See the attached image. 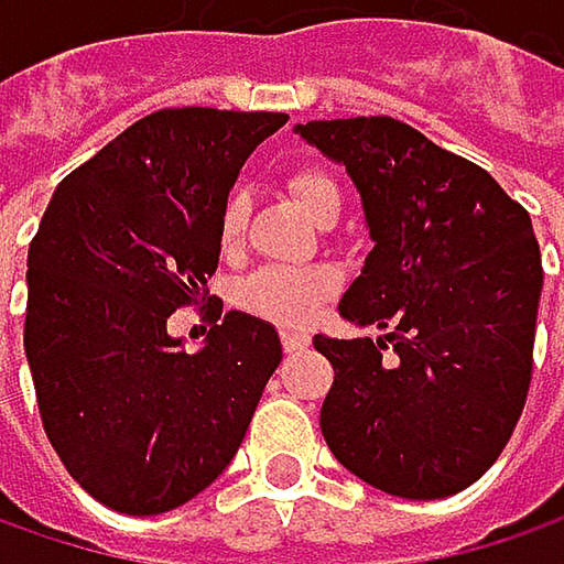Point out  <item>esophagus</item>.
I'll return each instance as SVG.
<instances>
[{
    "label": "esophagus",
    "mask_w": 564,
    "mask_h": 564,
    "mask_svg": "<svg viewBox=\"0 0 564 564\" xmlns=\"http://www.w3.org/2000/svg\"><path fill=\"white\" fill-rule=\"evenodd\" d=\"M281 343L286 352H296V349H303L310 343V333L306 329H283Z\"/></svg>",
    "instance_id": "1"
}]
</instances>
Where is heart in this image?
<instances>
[{
    "mask_svg": "<svg viewBox=\"0 0 564 564\" xmlns=\"http://www.w3.org/2000/svg\"><path fill=\"white\" fill-rule=\"evenodd\" d=\"M290 195L319 221H333L343 208V188L336 175L323 166H293L286 172ZM248 221L245 195H228L218 215V241L221 248H235ZM339 274L333 268H261L238 283V306L251 316L281 323V326H306L319 303L336 293Z\"/></svg>",
    "mask_w": 564,
    "mask_h": 564,
    "instance_id": "heart-1",
    "label": "heart"
}]
</instances>
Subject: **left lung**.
<instances>
[{
	"instance_id": "left-lung-1",
	"label": "left lung",
	"mask_w": 564,
	"mask_h": 564,
	"mask_svg": "<svg viewBox=\"0 0 564 564\" xmlns=\"http://www.w3.org/2000/svg\"><path fill=\"white\" fill-rule=\"evenodd\" d=\"M296 130L349 170L376 241L339 313L389 329L313 336L336 372L323 437L392 497L460 494L503 454L532 382L542 258L529 212L490 172L394 117Z\"/></svg>"
}]
</instances>
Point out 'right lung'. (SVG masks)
Returning <instances> with one entry per match:
<instances>
[{
	"label": "right lung",
	"mask_w": 564,
	"mask_h": 564,
	"mask_svg": "<svg viewBox=\"0 0 564 564\" xmlns=\"http://www.w3.org/2000/svg\"><path fill=\"white\" fill-rule=\"evenodd\" d=\"M271 110L166 107L64 175L29 245L25 356L45 434L104 507L156 516L198 497L238 454L281 366V336L208 293L218 215ZM205 299L209 306L200 305ZM216 326L188 357L165 323Z\"/></svg>",
	"instance_id": "obj_1"
}]
</instances>
